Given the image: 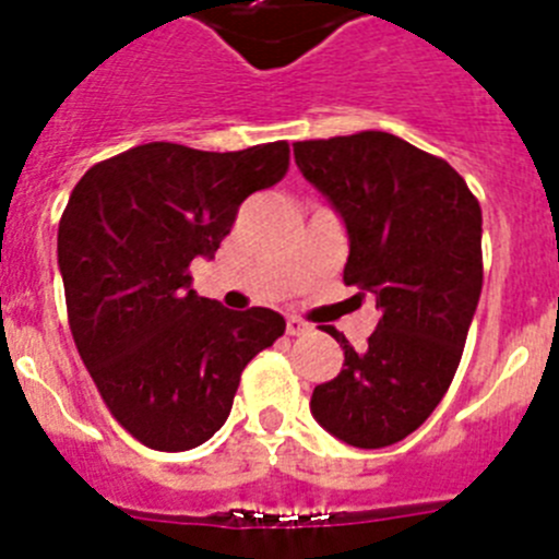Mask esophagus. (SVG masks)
Wrapping results in <instances>:
<instances>
[{
	"instance_id": "esophagus-1",
	"label": "esophagus",
	"mask_w": 559,
	"mask_h": 559,
	"mask_svg": "<svg viewBox=\"0 0 559 559\" xmlns=\"http://www.w3.org/2000/svg\"><path fill=\"white\" fill-rule=\"evenodd\" d=\"M310 324L308 322H302V319H296V316H288V322H285V333L288 335H305V333H310Z\"/></svg>"
}]
</instances>
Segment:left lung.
<instances>
[{
    "label": "left lung",
    "mask_w": 559,
    "mask_h": 559,
    "mask_svg": "<svg viewBox=\"0 0 559 559\" xmlns=\"http://www.w3.org/2000/svg\"><path fill=\"white\" fill-rule=\"evenodd\" d=\"M296 167L349 235L344 283L374 294L380 322L313 389L316 423L353 448L417 431L445 397L481 296V206L445 159L386 131L294 145Z\"/></svg>",
    "instance_id": "8db88e82"
}]
</instances>
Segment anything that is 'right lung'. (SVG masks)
Masks as SVG:
<instances>
[{
    "instance_id": "add662e5",
    "label": "right lung",
    "mask_w": 559,
    "mask_h": 559,
    "mask_svg": "<svg viewBox=\"0 0 559 559\" xmlns=\"http://www.w3.org/2000/svg\"><path fill=\"white\" fill-rule=\"evenodd\" d=\"M288 142L212 153L147 142L97 162L58 224L69 330L114 419L153 451H190L231 412L240 374L285 333L269 308L192 290L251 192L288 170Z\"/></svg>"
}]
</instances>
